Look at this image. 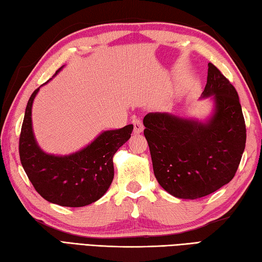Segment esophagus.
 <instances>
[{
	"label": "esophagus",
	"instance_id": "1",
	"mask_svg": "<svg viewBox=\"0 0 262 262\" xmlns=\"http://www.w3.org/2000/svg\"><path fill=\"white\" fill-rule=\"evenodd\" d=\"M133 125H134L135 134H140V133L143 132L144 126H143V121L141 118H135L134 120H133Z\"/></svg>",
	"mask_w": 262,
	"mask_h": 262
}]
</instances>
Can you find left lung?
Listing matches in <instances>:
<instances>
[{"label": "left lung", "mask_w": 262, "mask_h": 262, "mask_svg": "<svg viewBox=\"0 0 262 262\" xmlns=\"http://www.w3.org/2000/svg\"><path fill=\"white\" fill-rule=\"evenodd\" d=\"M214 96L207 122L149 113L143 119L155 178L164 190L196 199L219 190L235 176L246 147V121L235 88L214 64L203 97Z\"/></svg>", "instance_id": "1"}]
</instances>
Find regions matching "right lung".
<instances>
[{"mask_svg": "<svg viewBox=\"0 0 262 262\" xmlns=\"http://www.w3.org/2000/svg\"><path fill=\"white\" fill-rule=\"evenodd\" d=\"M38 91L39 88L28 101L19 138L20 161L28 178L36 191L53 204L82 207L97 202L113 182V158L129 140L133 125L103 132L80 152L66 157L46 154L37 145L31 126V107Z\"/></svg>", "mask_w": 262, "mask_h": 262, "instance_id": "1", "label": "right lung"}]
</instances>
